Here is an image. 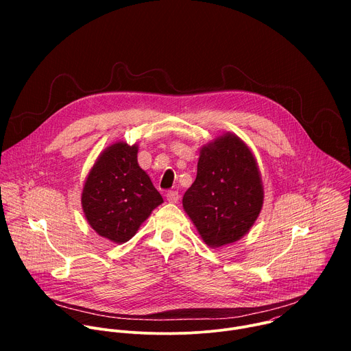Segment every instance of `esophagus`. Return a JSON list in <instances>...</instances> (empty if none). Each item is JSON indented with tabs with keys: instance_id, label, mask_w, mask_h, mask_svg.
<instances>
[{
	"instance_id": "esophagus-1",
	"label": "esophagus",
	"mask_w": 351,
	"mask_h": 351,
	"mask_svg": "<svg viewBox=\"0 0 351 351\" xmlns=\"http://www.w3.org/2000/svg\"><path fill=\"white\" fill-rule=\"evenodd\" d=\"M167 199H168L169 203H178V202H179V193H178V191H173V190L168 191V193H167Z\"/></svg>"
}]
</instances>
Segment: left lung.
I'll list each match as a JSON object with an SVG mask.
<instances>
[{"mask_svg":"<svg viewBox=\"0 0 351 351\" xmlns=\"http://www.w3.org/2000/svg\"><path fill=\"white\" fill-rule=\"evenodd\" d=\"M182 203L198 234L213 248L247 234L264 204L261 173L250 147L230 132L204 144L197 178Z\"/></svg>","mask_w":351,"mask_h":351,"instance_id":"8db88e82","label":"left lung"}]
</instances>
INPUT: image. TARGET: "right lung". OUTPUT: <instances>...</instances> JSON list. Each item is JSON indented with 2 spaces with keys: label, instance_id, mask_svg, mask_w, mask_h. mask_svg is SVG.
Masks as SVG:
<instances>
[{
  "label": "right lung",
  "instance_id": "obj_1",
  "mask_svg": "<svg viewBox=\"0 0 351 351\" xmlns=\"http://www.w3.org/2000/svg\"><path fill=\"white\" fill-rule=\"evenodd\" d=\"M138 145L117 141L98 156L82 191L88 225L101 237L130 240L154 208L164 203L152 179L137 162Z\"/></svg>",
  "mask_w": 351,
  "mask_h": 351
}]
</instances>
